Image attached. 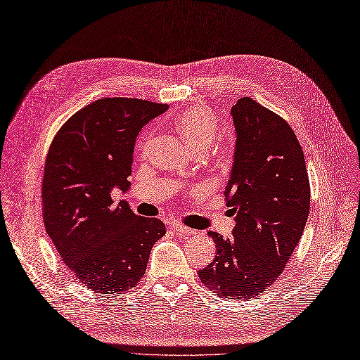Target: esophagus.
Listing matches in <instances>:
<instances>
[{
	"instance_id": "esophagus-1",
	"label": "esophagus",
	"mask_w": 360,
	"mask_h": 360,
	"mask_svg": "<svg viewBox=\"0 0 360 360\" xmlns=\"http://www.w3.org/2000/svg\"><path fill=\"white\" fill-rule=\"evenodd\" d=\"M172 229H173V231H176V233H179V234H182V236H194V234H197L195 230H193V229H190V227H185V225L178 224V222L173 224Z\"/></svg>"
}]
</instances>
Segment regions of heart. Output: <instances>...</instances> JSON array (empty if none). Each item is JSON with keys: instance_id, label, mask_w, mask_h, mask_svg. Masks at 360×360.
I'll return each instance as SVG.
<instances>
[{"instance_id": "heart-1", "label": "heart", "mask_w": 360, "mask_h": 360, "mask_svg": "<svg viewBox=\"0 0 360 360\" xmlns=\"http://www.w3.org/2000/svg\"><path fill=\"white\" fill-rule=\"evenodd\" d=\"M175 126L193 151L206 150L217 135V120L209 110L198 106L181 112L175 120ZM148 143L150 138H145L143 146Z\"/></svg>"}]
</instances>
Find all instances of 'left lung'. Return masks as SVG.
<instances>
[{"label":"left lung","mask_w":360,"mask_h":360,"mask_svg":"<svg viewBox=\"0 0 360 360\" xmlns=\"http://www.w3.org/2000/svg\"><path fill=\"white\" fill-rule=\"evenodd\" d=\"M236 151L227 206L233 236L209 231L215 259L198 278L219 298L248 301L277 281L300 243L310 212V182L301 145L281 115L252 98L231 108Z\"/></svg>","instance_id":"left-lung-1"}]
</instances>
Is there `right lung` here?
<instances>
[{
	"label": "right lung",
	"mask_w": 360,
	"mask_h": 360,
	"mask_svg": "<svg viewBox=\"0 0 360 360\" xmlns=\"http://www.w3.org/2000/svg\"><path fill=\"white\" fill-rule=\"evenodd\" d=\"M167 103L103 98L77 111L47 153L43 219L66 267L98 294L136 286L154 243L166 234L157 218L133 214L112 191L130 187L133 150L141 129Z\"/></svg>",
	"instance_id": "add662e5"
}]
</instances>
